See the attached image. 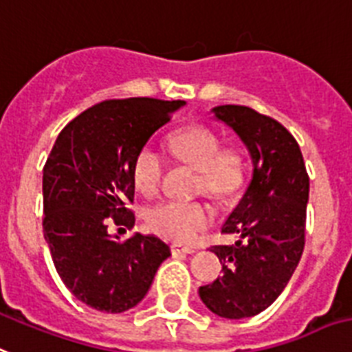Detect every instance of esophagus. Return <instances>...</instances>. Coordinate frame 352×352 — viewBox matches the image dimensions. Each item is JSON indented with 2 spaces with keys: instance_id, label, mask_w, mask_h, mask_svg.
<instances>
[{
  "instance_id": "esophagus-1",
  "label": "esophagus",
  "mask_w": 352,
  "mask_h": 352,
  "mask_svg": "<svg viewBox=\"0 0 352 352\" xmlns=\"http://www.w3.org/2000/svg\"><path fill=\"white\" fill-rule=\"evenodd\" d=\"M171 253L173 255H191V253H195V250L190 248V245H182L179 242H173L171 244Z\"/></svg>"
}]
</instances>
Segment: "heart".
Returning a JSON list of instances; mask_svg holds the SVG:
<instances>
[{"mask_svg": "<svg viewBox=\"0 0 352 352\" xmlns=\"http://www.w3.org/2000/svg\"><path fill=\"white\" fill-rule=\"evenodd\" d=\"M175 159L195 168L197 190L224 199L233 195L244 181V157L236 148L221 146L215 131L202 124L175 130L168 139ZM164 159L153 146L137 151L131 166L133 184L142 195H153L162 181ZM213 210L202 201H162L146 211V222L153 233L177 242L195 241L213 222Z\"/></svg>", "mask_w": 352, "mask_h": 352, "instance_id": "1", "label": "heart"}]
</instances>
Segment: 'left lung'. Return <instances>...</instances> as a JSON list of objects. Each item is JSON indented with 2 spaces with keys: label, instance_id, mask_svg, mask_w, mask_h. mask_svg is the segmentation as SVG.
<instances>
[{
  "label": "left lung",
  "instance_id": "left-lung-1",
  "mask_svg": "<svg viewBox=\"0 0 352 352\" xmlns=\"http://www.w3.org/2000/svg\"><path fill=\"white\" fill-rule=\"evenodd\" d=\"M213 117L241 137L253 162L251 181L222 233L233 245H213L222 276L199 287L217 316L250 318L267 309L295 273L305 244L309 177L298 142L278 121L253 108L222 104Z\"/></svg>",
  "mask_w": 352,
  "mask_h": 352
}]
</instances>
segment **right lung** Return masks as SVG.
Masks as SVG:
<instances>
[{
    "label": "right lung",
    "instance_id": "right-lung-1",
    "mask_svg": "<svg viewBox=\"0 0 352 352\" xmlns=\"http://www.w3.org/2000/svg\"><path fill=\"white\" fill-rule=\"evenodd\" d=\"M184 101L150 97L110 99L63 128L43 168V233L54 265L70 293L97 311L122 313L150 289L170 245L153 235L128 241L108 224L133 228L137 151Z\"/></svg>",
    "mask_w": 352,
    "mask_h": 352
}]
</instances>
